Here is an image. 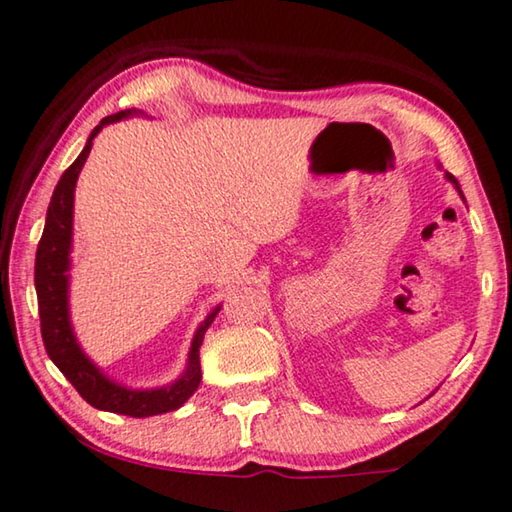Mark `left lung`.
<instances>
[{"label":"left lung","instance_id":"8db88e82","mask_svg":"<svg viewBox=\"0 0 512 512\" xmlns=\"http://www.w3.org/2000/svg\"><path fill=\"white\" fill-rule=\"evenodd\" d=\"M446 180H449V182H451L453 186H456V191L460 193V198H462V200H465V196H462V191H460V184H458V180H456V177H453L451 173H446Z\"/></svg>","mask_w":512,"mask_h":512}]
</instances>
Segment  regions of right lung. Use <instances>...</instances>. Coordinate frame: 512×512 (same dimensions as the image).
Returning <instances> with one entry per match:
<instances>
[{
  "mask_svg": "<svg viewBox=\"0 0 512 512\" xmlns=\"http://www.w3.org/2000/svg\"><path fill=\"white\" fill-rule=\"evenodd\" d=\"M145 116L143 111L127 109L118 111L113 116L100 120L79 157L72 161L70 168L61 175L59 184L52 193L50 207L45 216V230L40 237L36 250V294H38V314H40V332H43L45 351L50 360L59 367L72 387L81 394V399L91 403L97 410L116 412L127 417H154L164 412L177 410L191 399L196 392L202 373H200V346L205 339L207 328L212 326L216 314L221 312V305H216L212 312L200 323L196 335L191 339L189 358H186L184 371L173 383L152 389H132L116 383L109 378L97 364L88 358L84 348L79 346L75 330L70 321V253H72V212H75V186L79 180L81 168H84L88 154L93 148V139L104 127L118 120Z\"/></svg>",
  "mask_w": 512,
  "mask_h": 512,
  "instance_id": "right-lung-1",
  "label": "right lung"
}]
</instances>
